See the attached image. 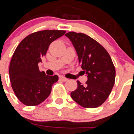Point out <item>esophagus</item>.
Segmentation results:
<instances>
[{
  "mask_svg": "<svg viewBox=\"0 0 134 134\" xmlns=\"http://www.w3.org/2000/svg\"><path fill=\"white\" fill-rule=\"evenodd\" d=\"M59 79L62 81H64V82H65V81H67V79L65 78V77H63V76H61V77H59Z\"/></svg>",
  "mask_w": 134,
  "mask_h": 134,
  "instance_id": "esophagus-1",
  "label": "esophagus"
}]
</instances>
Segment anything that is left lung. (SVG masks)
I'll return each instance as SVG.
<instances>
[{
	"mask_svg": "<svg viewBox=\"0 0 134 134\" xmlns=\"http://www.w3.org/2000/svg\"><path fill=\"white\" fill-rule=\"evenodd\" d=\"M65 36L73 43L88 77L85 85L77 81L71 98L84 108H97L109 97L114 85L116 69L112 59L103 46L85 34L70 32Z\"/></svg>",
	"mask_w": 134,
	"mask_h": 134,
	"instance_id": "obj_1",
	"label": "left lung"
}]
</instances>
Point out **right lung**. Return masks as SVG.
I'll use <instances>...</instances> for the list:
<instances>
[{
  "instance_id": "add662e5",
  "label": "right lung",
  "mask_w": 134,
  "mask_h": 134,
  "mask_svg": "<svg viewBox=\"0 0 134 134\" xmlns=\"http://www.w3.org/2000/svg\"><path fill=\"white\" fill-rule=\"evenodd\" d=\"M65 30L38 31L26 36L13 53L9 67L11 86L18 99L26 106H37L49 96L57 75L40 71L38 63L46 55L52 42L65 34Z\"/></svg>"
}]
</instances>
